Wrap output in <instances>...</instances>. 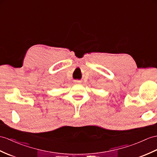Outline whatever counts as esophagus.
Instances as JSON below:
<instances>
[{
    "instance_id": "34e87169",
    "label": "esophagus",
    "mask_w": 157,
    "mask_h": 157,
    "mask_svg": "<svg viewBox=\"0 0 157 157\" xmlns=\"http://www.w3.org/2000/svg\"><path fill=\"white\" fill-rule=\"evenodd\" d=\"M75 82H76V83H80V82H81V81H76Z\"/></svg>"
}]
</instances>
